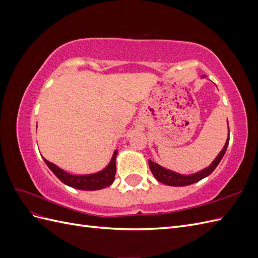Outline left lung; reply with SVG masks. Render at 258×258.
<instances>
[{
    "mask_svg": "<svg viewBox=\"0 0 258 258\" xmlns=\"http://www.w3.org/2000/svg\"><path fill=\"white\" fill-rule=\"evenodd\" d=\"M229 144V137L227 139V141L225 143V146L221 153L217 155V157L214 159V161L211 163L210 167L206 168L205 170L199 171L198 173L190 174V175H182L178 174L176 172H173V171H170L168 169H165L160 167L158 163H155L152 160H148V165H150V169L152 171L153 175L155 178L159 181L162 184H166L169 186H186V185H190L196 182H199L200 179L205 178L206 176L210 175L215 170V168L218 166V163L222 160L224 157V155L226 153V150H227V146Z\"/></svg>",
    "mask_w": 258,
    "mask_h": 258,
    "instance_id": "obj_1",
    "label": "left lung"
}]
</instances>
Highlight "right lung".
Returning <instances> with one entry per match:
<instances>
[{"instance_id":"1","label":"right lung","mask_w":258,"mask_h":258,"mask_svg":"<svg viewBox=\"0 0 258 258\" xmlns=\"http://www.w3.org/2000/svg\"><path fill=\"white\" fill-rule=\"evenodd\" d=\"M117 156V151L114 152L111 162L108 166L95 174H88V175H73L69 174L66 171L58 168L56 165L49 162L44 158V161L48 168L52 171V173L56 175L62 183H64L68 186L74 187V188L81 189V190H98L105 188V187L110 186L115 178L116 173V163L115 159Z\"/></svg>"}]
</instances>
